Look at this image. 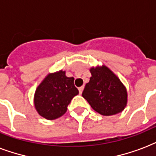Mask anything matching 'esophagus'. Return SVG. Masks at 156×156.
I'll return each mask as SVG.
<instances>
[{
  "mask_svg": "<svg viewBox=\"0 0 156 156\" xmlns=\"http://www.w3.org/2000/svg\"><path fill=\"white\" fill-rule=\"evenodd\" d=\"M83 89H84V86H81V87H80V88H79L80 94H82V92H83Z\"/></svg>",
  "mask_w": 156,
  "mask_h": 156,
  "instance_id": "obj_1",
  "label": "esophagus"
}]
</instances>
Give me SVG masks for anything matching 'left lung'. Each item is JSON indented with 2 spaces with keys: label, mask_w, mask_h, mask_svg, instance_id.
<instances>
[{
  "label": "left lung",
  "mask_w": 156,
  "mask_h": 156,
  "mask_svg": "<svg viewBox=\"0 0 156 156\" xmlns=\"http://www.w3.org/2000/svg\"><path fill=\"white\" fill-rule=\"evenodd\" d=\"M92 76L82 96L95 112L112 115L122 112L127 104V91L119 78L107 67H93Z\"/></svg>",
  "instance_id": "8db88e82"
}]
</instances>
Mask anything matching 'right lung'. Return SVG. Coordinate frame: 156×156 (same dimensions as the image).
I'll return each instance as SVG.
<instances>
[{
  "label": "right lung",
  "mask_w": 156,
  "mask_h": 156,
  "mask_svg": "<svg viewBox=\"0 0 156 156\" xmlns=\"http://www.w3.org/2000/svg\"><path fill=\"white\" fill-rule=\"evenodd\" d=\"M79 94L74 78L67 77L65 72L47 76L37 87L34 97L36 109L47 119H55L66 113L73 98Z\"/></svg>",
  "instance_id": "right-lung-1"
}]
</instances>
